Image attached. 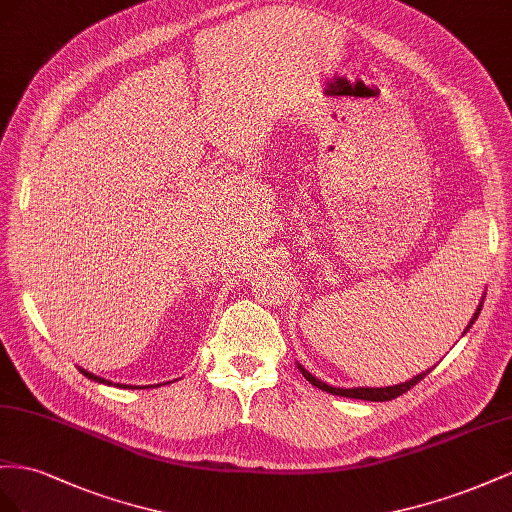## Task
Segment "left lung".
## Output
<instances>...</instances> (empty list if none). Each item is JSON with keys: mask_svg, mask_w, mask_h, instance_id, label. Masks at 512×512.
Returning <instances> with one entry per match:
<instances>
[{"mask_svg": "<svg viewBox=\"0 0 512 512\" xmlns=\"http://www.w3.org/2000/svg\"><path fill=\"white\" fill-rule=\"evenodd\" d=\"M480 306H483V304H480ZM480 306L476 309V313H474V317H472V321H470V326L478 319ZM470 326H467V328H470ZM467 328H465V330H467ZM298 369H300L302 375H304L306 379H309V382H311L313 386H317L319 390H326V392H330V394H339V397H347V399H362V401H390V399H397V397H401V394H405L410 388H414V386L420 382V379H425L427 373L431 371V369H429V371H425V373H420V375H416L414 379H410V382L399 384V386H386V388H334V386H328V384L321 382V379L313 377L309 371L302 369L300 364H298Z\"/></svg>", "mask_w": 512, "mask_h": 512, "instance_id": "left-lung-1", "label": "left lung"}]
</instances>
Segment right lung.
I'll use <instances>...</instances> for the list:
<instances>
[{"mask_svg": "<svg viewBox=\"0 0 512 512\" xmlns=\"http://www.w3.org/2000/svg\"><path fill=\"white\" fill-rule=\"evenodd\" d=\"M87 379H94V382H100V384H109L111 386V382H109V379H102V377H98V375H94V373H90V371H85V369H79ZM120 388H137V386H126V384H118ZM145 388H148V386H145Z\"/></svg>", "mask_w": 512, "mask_h": 512, "instance_id": "right-lung-1", "label": "right lung"}]
</instances>
